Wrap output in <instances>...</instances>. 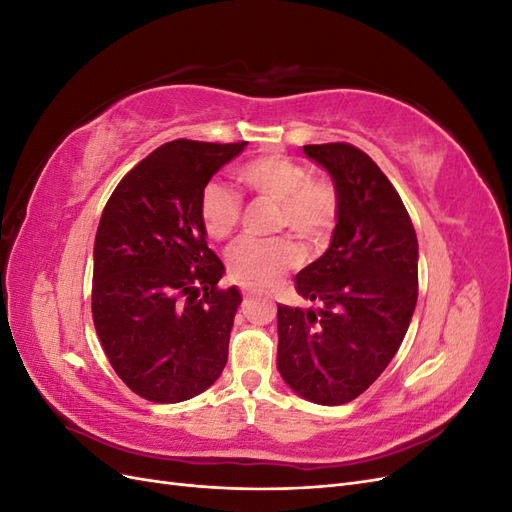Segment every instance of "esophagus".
<instances>
[{
	"label": "esophagus",
	"mask_w": 512,
	"mask_h": 512,
	"mask_svg": "<svg viewBox=\"0 0 512 512\" xmlns=\"http://www.w3.org/2000/svg\"><path fill=\"white\" fill-rule=\"evenodd\" d=\"M241 290H243V294L247 297V294H252L256 288H254V286H250V284H243V286H241Z\"/></svg>",
	"instance_id": "34e87169"
}]
</instances>
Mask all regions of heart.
Returning <instances> with one entry per match:
<instances>
[{
    "instance_id": "1",
    "label": "heart",
    "mask_w": 512,
    "mask_h": 512,
    "mask_svg": "<svg viewBox=\"0 0 512 512\" xmlns=\"http://www.w3.org/2000/svg\"><path fill=\"white\" fill-rule=\"evenodd\" d=\"M239 179L256 196L280 203L275 228H290L307 243H318L335 226L339 198L335 185L314 179L309 168L288 156H262L239 168ZM200 220L207 235L224 241L235 235L241 220V198L222 181H209L200 192ZM230 273L243 284L269 286L299 265L301 250L292 239L277 237L269 241L241 239L230 247Z\"/></svg>"
}]
</instances>
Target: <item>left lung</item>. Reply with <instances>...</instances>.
I'll list each match as a JSON object with an SVG mask.
<instances>
[{
  "instance_id": "left-lung-1",
  "label": "left lung",
  "mask_w": 512,
  "mask_h": 512,
  "mask_svg": "<svg viewBox=\"0 0 512 512\" xmlns=\"http://www.w3.org/2000/svg\"><path fill=\"white\" fill-rule=\"evenodd\" d=\"M331 175L337 224L329 250L294 277L318 309L277 305V369L320 406L365 393L391 363L416 307L418 241L393 183L348 143L305 145Z\"/></svg>"
}]
</instances>
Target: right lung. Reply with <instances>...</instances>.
Here are the masks:
<instances>
[{
  "mask_svg": "<svg viewBox=\"0 0 512 512\" xmlns=\"http://www.w3.org/2000/svg\"><path fill=\"white\" fill-rule=\"evenodd\" d=\"M243 143L170 141L119 181L94 243L91 314L130 391L177 404L207 391L228 361L241 292L218 288L200 192Z\"/></svg>",
  "mask_w": 512,
  "mask_h": 512,
  "instance_id": "add662e5",
  "label": "right lung"
}]
</instances>
